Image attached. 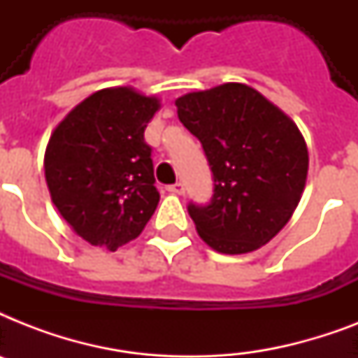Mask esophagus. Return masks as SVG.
Here are the masks:
<instances>
[{"label":"esophagus","mask_w":358,"mask_h":358,"mask_svg":"<svg viewBox=\"0 0 358 358\" xmlns=\"http://www.w3.org/2000/svg\"><path fill=\"white\" fill-rule=\"evenodd\" d=\"M169 193H173V195H182L184 193V184L182 182H176L173 185H167Z\"/></svg>","instance_id":"esophagus-1"}]
</instances>
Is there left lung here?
<instances>
[{
  "instance_id": "1",
  "label": "left lung",
  "mask_w": 358,
  "mask_h": 358,
  "mask_svg": "<svg viewBox=\"0 0 358 358\" xmlns=\"http://www.w3.org/2000/svg\"><path fill=\"white\" fill-rule=\"evenodd\" d=\"M174 103L215 182L208 206L187 208L196 232L223 255L260 249L292 219L305 191L308 148L297 124L245 83L187 92Z\"/></svg>"
}]
</instances>
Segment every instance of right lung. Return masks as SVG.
Wrapping results in <instances>:
<instances>
[{
    "label": "right lung",
    "instance_id": "1",
    "mask_svg": "<svg viewBox=\"0 0 358 358\" xmlns=\"http://www.w3.org/2000/svg\"><path fill=\"white\" fill-rule=\"evenodd\" d=\"M162 108L134 87H108L78 103L52 131L44 176L52 202L87 243L117 250L156 212L145 128Z\"/></svg>",
    "mask_w": 358,
    "mask_h": 358
}]
</instances>
